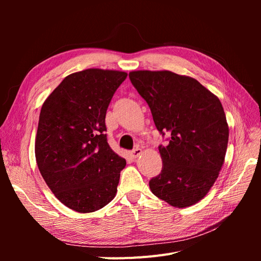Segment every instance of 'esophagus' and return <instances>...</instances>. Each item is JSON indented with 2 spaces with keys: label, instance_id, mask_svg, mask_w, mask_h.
Listing matches in <instances>:
<instances>
[{
  "label": "esophagus",
  "instance_id": "34e87169",
  "mask_svg": "<svg viewBox=\"0 0 261 261\" xmlns=\"http://www.w3.org/2000/svg\"><path fill=\"white\" fill-rule=\"evenodd\" d=\"M141 153H143V150H141L140 148H136L130 152V155L134 158V159H136V158H138Z\"/></svg>",
  "mask_w": 261,
  "mask_h": 261
}]
</instances>
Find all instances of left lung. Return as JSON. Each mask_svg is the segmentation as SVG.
I'll list each match as a JSON object with an SVG mask.
<instances>
[{
	"label": "left lung",
	"instance_id": "left-lung-1",
	"mask_svg": "<svg viewBox=\"0 0 261 261\" xmlns=\"http://www.w3.org/2000/svg\"><path fill=\"white\" fill-rule=\"evenodd\" d=\"M129 80L148 103L156 129L171 136L159 147L163 167L149 187L176 208L200 201L224 163L228 125L222 105L198 81L170 70H133Z\"/></svg>",
	"mask_w": 261,
	"mask_h": 261
}]
</instances>
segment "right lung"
<instances>
[{"label": "right lung", "instance_id": "obj_1", "mask_svg": "<svg viewBox=\"0 0 261 261\" xmlns=\"http://www.w3.org/2000/svg\"><path fill=\"white\" fill-rule=\"evenodd\" d=\"M126 77L120 70L84 69L66 76L42 105L37 165L54 196L77 212L97 211L116 195L126 161L108 144L106 114Z\"/></svg>", "mask_w": 261, "mask_h": 261}]
</instances>
